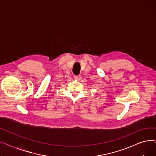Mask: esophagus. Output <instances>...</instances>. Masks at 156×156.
Masks as SVG:
<instances>
[{
	"instance_id": "obj_1",
	"label": "esophagus",
	"mask_w": 156,
	"mask_h": 156,
	"mask_svg": "<svg viewBox=\"0 0 156 156\" xmlns=\"http://www.w3.org/2000/svg\"><path fill=\"white\" fill-rule=\"evenodd\" d=\"M74 78L77 80H80L81 79V76L80 75H78V76H74Z\"/></svg>"
}]
</instances>
